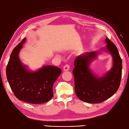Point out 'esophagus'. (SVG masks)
Returning <instances> with one entry per match:
<instances>
[{
    "label": "esophagus",
    "mask_w": 129,
    "mask_h": 129,
    "mask_svg": "<svg viewBox=\"0 0 129 129\" xmlns=\"http://www.w3.org/2000/svg\"><path fill=\"white\" fill-rule=\"evenodd\" d=\"M70 65L69 64H66L63 67V71H67L70 70Z\"/></svg>",
    "instance_id": "34e87169"
}]
</instances>
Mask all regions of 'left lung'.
I'll return each instance as SVG.
<instances>
[{
	"mask_svg": "<svg viewBox=\"0 0 129 129\" xmlns=\"http://www.w3.org/2000/svg\"><path fill=\"white\" fill-rule=\"evenodd\" d=\"M106 49L113 56V66L102 77H96L89 68L99 52H91L78 56L74 61L73 70L74 89L82 101L91 104L100 103L112 96L118 90L122 75V59L115 45L108 38Z\"/></svg>",
	"mask_w": 129,
	"mask_h": 129,
	"instance_id": "obj_1",
	"label": "left lung"
}]
</instances>
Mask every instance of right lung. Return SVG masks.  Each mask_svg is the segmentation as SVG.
<instances>
[{
  "label": "right lung",
  "instance_id": "add662e5",
  "mask_svg": "<svg viewBox=\"0 0 129 129\" xmlns=\"http://www.w3.org/2000/svg\"><path fill=\"white\" fill-rule=\"evenodd\" d=\"M25 40L24 38L11 53L6 69L8 81L20 101L31 104L44 103L53 97V84L62 70L53 66H45L36 72L28 71L19 58Z\"/></svg>",
  "mask_w": 129,
  "mask_h": 129
}]
</instances>
